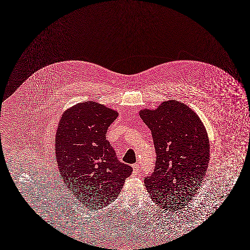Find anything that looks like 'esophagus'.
I'll return each mask as SVG.
<instances>
[{
  "mask_svg": "<svg viewBox=\"0 0 250 250\" xmlns=\"http://www.w3.org/2000/svg\"><path fill=\"white\" fill-rule=\"evenodd\" d=\"M133 173L135 174H139L140 170H139V164H133Z\"/></svg>",
  "mask_w": 250,
  "mask_h": 250,
  "instance_id": "1",
  "label": "esophagus"
}]
</instances>
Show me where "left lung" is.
<instances>
[{"mask_svg":"<svg viewBox=\"0 0 250 250\" xmlns=\"http://www.w3.org/2000/svg\"><path fill=\"white\" fill-rule=\"evenodd\" d=\"M151 131L154 172L145 177L150 198L166 210L188 205L199 189L209 161V141L203 123L188 105L171 100L155 110L139 112Z\"/></svg>","mask_w":250,"mask_h":250,"instance_id":"8db88e82","label":"left lung"}]
</instances>
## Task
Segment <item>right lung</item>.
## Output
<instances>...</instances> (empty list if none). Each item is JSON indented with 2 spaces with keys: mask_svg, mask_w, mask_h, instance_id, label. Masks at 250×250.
<instances>
[{
  "mask_svg": "<svg viewBox=\"0 0 250 250\" xmlns=\"http://www.w3.org/2000/svg\"><path fill=\"white\" fill-rule=\"evenodd\" d=\"M118 112L86 102L63 112L55 136V159L62 181L91 209L111 204L120 194L132 167L120 163L106 138Z\"/></svg>",
  "mask_w": 250,
  "mask_h": 250,
  "instance_id": "obj_1",
  "label": "right lung"
}]
</instances>
